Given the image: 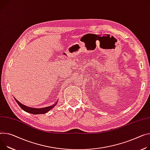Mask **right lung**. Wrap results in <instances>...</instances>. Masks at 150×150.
<instances>
[{
    "mask_svg": "<svg viewBox=\"0 0 150 150\" xmlns=\"http://www.w3.org/2000/svg\"><path fill=\"white\" fill-rule=\"evenodd\" d=\"M16 102L18 103V105L20 106V107L26 112H28V113H30L32 114H43L45 113L46 112H47L48 111H49L50 109H52L53 108H54L56 104L57 103H56L54 105H52L50 106H48V107H46V108H41V109H37V108H29L28 107L26 106H25L23 105H22L21 103H20L18 101H17L16 98H15Z\"/></svg>",
    "mask_w": 150,
    "mask_h": 150,
    "instance_id": "right-lung-1",
    "label": "right lung"
}]
</instances>
